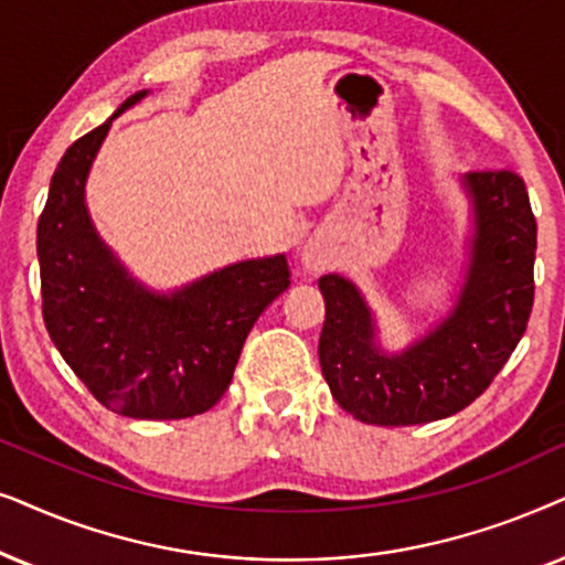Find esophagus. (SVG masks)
<instances>
[{
  "mask_svg": "<svg viewBox=\"0 0 565 565\" xmlns=\"http://www.w3.org/2000/svg\"><path fill=\"white\" fill-rule=\"evenodd\" d=\"M302 258L307 263V268H312V270L326 268V263H328V255L322 253V247H318V245H307Z\"/></svg>",
  "mask_w": 565,
  "mask_h": 565,
  "instance_id": "1",
  "label": "esophagus"
}]
</instances>
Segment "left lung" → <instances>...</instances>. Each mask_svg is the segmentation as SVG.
<instances>
[{"mask_svg": "<svg viewBox=\"0 0 565 565\" xmlns=\"http://www.w3.org/2000/svg\"><path fill=\"white\" fill-rule=\"evenodd\" d=\"M472 260L449 318L401 356L374 345L372 315L343 276L320 278L326 322L320 366L351 416L374 426L447 418L483 395L522 341L535 302L537 222L527 188L511 168L472 170Z\"/></svg>", "mask_w": 565, "mask_h": 565, "instance_id": "1", "label": "left lung"}]
</instances>
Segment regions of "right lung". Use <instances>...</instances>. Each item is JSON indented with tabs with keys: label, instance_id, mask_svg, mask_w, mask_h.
Listing matches in <instances>:
<instances>
[{
	"label": "right lung",
	"instance_id": "add662e5",
	"mask_svg": "<svg viewBox=\"0 0 565 565\" xmlns=\"http://www.w3.org/2000/svg\"><path fill=\"white\" fill-rule=\"evenodd\" d=\"M126 97L113 118L141 100ZM110 118V120H113ZM110 120L66 149L38 220L43 322L72 372L118 416H199L227 393L260 312L289 289L284 255L245 260L172 297L126 276L87 216L85 180Z\"/></svg>",
	"mask_w": 565,
	"mask_h": 565
}]
</instances>
